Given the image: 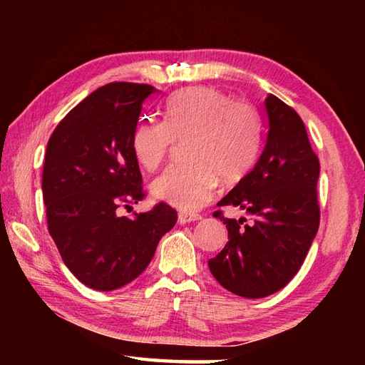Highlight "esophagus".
Listing matches in <instances>:
<instances>
[{
    "instance_id": "esophagus-1",
    "label": "esophagus",
    "mask_w": 365,
    "mask_h": 365,
    "mask_svg": "<svg viewBox=\"0 0 365 365\" xmlns=\"http://www.w3.org/2000/svg\"><path fill=\"white\" fill-rule=\"evenodd\" d=\"M201 215L200 214H187V212H180L178 214V224H190V222H195V220H200Z\"/></svg>"
}]
</instances>
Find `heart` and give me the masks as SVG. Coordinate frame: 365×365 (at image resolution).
I'll list each match as a JSON object with an SVG mask.
<instances>
[{"mask_svg": "<svg viewBox=\"0 0 365 365\" xmlns=\"http://www.w3.org/2000/svg\"><path fill=\"white\" fill-rule=\"evenodd\" d=\"M187 163L174 164L151 185L153 195L180 211H197L214 197L219 178L235 183L248 174L261 151L262 125L255 106L233 101L212 86L180 90L165 106V122L140 120L132 135L138 163L158 169L177 141Z\"/></svg>", "mask_w": 365, "mask_h": 365, "instance_id": "1", "label": "heart"}]
</instances>
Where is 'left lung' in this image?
<instances>
[{
    "mask_svg": "<svg viewBox=\"0 0 365 365\" xmlns=\"http://www.w3.org/2000/svg\"><path fill=\"white\" fill-rule=\"evenodd\" d=\"M267 138L261 158L217 206L250 215L227 219L228 242L209 259L214 279L233 294L257 299L277 293L293 279L316 237L320 209V164L301 117L274 95L265 98Z\"/></svg>",
    "mask_w": 365,
    "mask_h": 365,
    "instance_id": "left-lung-1",
    "label": "left lung"
}]
</instances>
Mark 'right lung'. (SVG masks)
Instances as JSON below:
<instances>
[{
    "label": "right lung",
    "instance_id": "right-lung-1",
    "mask_svg": "<svg viewBox=\"0 0 365 365\" xmlns=\"http://www.w3.org/2000/svg\"><path fill=\"white\" fill-rule=\"evenodd\" d=\"M154 91L145 83L101 86L58 123L46 146L41 190L49 235L67 269L100 292L137 279L177 222L165 202L132 219L115 214L145 196L132 135Z\"/></svg>",
    "mask_w": 365,
    "mask_h": 365
}]
</instances>
